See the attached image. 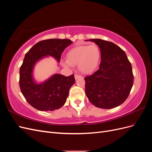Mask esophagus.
Listing matches in <instances>:
<instances>
[{
    "label": "esophagus",
    "mask_w": 152,
    "mask_h": 152,
    "mask_svg": "<svg viewBox=\"0 0 152 152\" xmlns=\"http://www.w3.org/2000/svg\"><path fill=\"white\" fill-rule=\"evenodd\" d=\"M80 77H82V76L79 75H77V74L75 75V80H77V79H79V78H80Z\"/></svg>",
    "instance_id": "esophagus-1"
}]
</instances>
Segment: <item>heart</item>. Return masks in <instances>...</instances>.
Listing matches in <instances>:
<instances>
[{"instance_id": "b5f03b06", "label": "heart", "mask_w": 152, "mask_h": 152, "mask_svg": "<svg viewBox=\"0 0 152 152\" xmlns=\"http://www.w3.org/2000/svg\"><path fill=\"white\" fill-rule=\"evenodd\" d=\"M67 60L63 64L66 68H72L78 65L79 70L85 74H89L98 66L101 53L98 46L95 44L89 45H79L71 49L68 52Z\"/></svg>"}]
</instances>
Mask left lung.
Segmentation results:
<instances>
[{
	"label": "left lung",
	"mask_w": 152,
	"mask_h": 152,
	"mask_svg": "<svg viewBox=\"0 0 152 152\" xmlns=\"http://www.w3.org/2000/svg\"><path fill=\"white\" fill-rule=\"evenodd\" d=\"M88 40L99 46L102 61L98 70L84 78L87 97L98 108L117 107L125 102L132 89L131 64L126 53L114 43L99 39Z\"/></svg>",
	"instance_id": "8db88e82"
}]
</instances>
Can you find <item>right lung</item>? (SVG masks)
Instances as JSON below:
<instances>
[{
	"instance_id": "obj_1",
	"label": "right lung",
	"mask_w": 152,
	"mask_h": 152,
	"mask_svg": "<svg viewBox=\"0 0 152 152\" xmlns=\"http://www.w3.org/2000/svg\"><path fill=\"white\" fill-rule=\"evenodd\" d=\"M72 44L69 39L44 40L35 44L25 54L20 70V87L31 107L40 111H53L65 103L69 90L75 83L74 75L65 77L56 73L37 83L33 71L35 64L47 56H52L59 63L63 50Z\"/></svg>"
}]
</instances>
